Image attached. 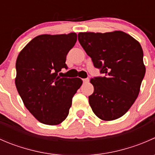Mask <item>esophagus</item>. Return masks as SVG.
<instances>
[{
  "mask_svg": "<svg viewBox=\"0 0 155 155\" xmlns=\"http://www.w3.org/2000/svg\"><path fill=\"white\" fill-rule=\"evenodd\" d=\"M82 81H83L84 83H87V82H89V79L88 78H87V79H82Z\"/></svg>",
  "mask_w": 155,
  "mask_h": 155,
  "instance_id": "1",
  "label": "esophagus"
}]
</instances>
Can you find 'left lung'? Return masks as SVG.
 Segmentation results:
<instances>
[{
    "label": "left lung",
    "instance_id": "1",
    "mask_svg": "<svg viewBox=\"0 0 155 155\" xmlns=\"http://www.w3.org/2000/svg\"><path fill=\"white\" fill-rule=\"evenodd\" d=\"M78 40L94 66L104 75L90 80L94 86L88 97L92 111L103 121L121 118L135 102L145 76L141 45L121 31L80 32Z\"/></svg>",
    "mask_w": 155,
    "mask_h": 155
}]
</instances>
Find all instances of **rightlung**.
<instances>
[{"label": "right lung", "instance_id": "obj_1", "mask_svg": "<svg viewBox=\"0 0 155 155\" xmlns=\"http://www.w3.org/2000/svg\"><path fill=\"white\" fill-rule=\"evenodd\" d=\"M77 34H42L34 37L18 54L15 63L17 91L24 105L40 122L57 125L64 121L72 99L82 80L61 78L66 57Z\"/></svg>", "mask_w": 155, "mask_h": 155}]
</instances>
